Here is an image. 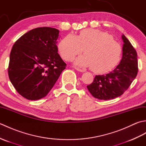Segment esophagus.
I'll return each instance as SVG.
<instances>
[{"label": "esophagus", "mask_w": 146, "mask_h": 146, "mask_svg": "<svg viewBox=\"0 0 146 146\" xmlns=\"http://www.w3.org/2000/svg\"><path fill=\"white\" fill-rule=\"evenodd\" d=\"M75 69L76 70V71H80V72H82V73H83V72H84V70H81V69H80V68H75Z\"/></svg>", "instance_id": "obj_1"}]
</instances>
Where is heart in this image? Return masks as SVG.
<instances>
[{
	"instance_id": "heart-1",
	"label": "heart",
	"mask_w": 146,
	"mask_h": 146,
	"mask_svg": "<svg viewBox=\"0 0 146 146\" xmlns=\"http://www.w3.org/2000/svg\"><path fill=\"white\" fill-rule=\"evenodd\" d=\"M74 61L77 66L91 67L95 73L110 71L120 60L122 48L112 36L102 31L95 29L82 30L76 36L68 35L61 40L58 50L64 60L70 61L82 52Z\"/></svg>"
}]
</instances>
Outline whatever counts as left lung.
<instances>
[{
    "mask_svg": "<svg viewBox=\"0 0 146 146\" xmlns=\"http://www.w3.org/2000/svg\"><path fill=\"white\" fill-rule=\"evenodd\" d=\"M122 39L123 44L120 63L109 73L96 75L94 82L87 86L93 97L99 100H110L122 95L137 75V52L124 35Z\"/></svg>",
    "mask_w": 146,
    "mask_h": 146,
    "instance_id": "8db88e82",
    "label": "left lung"
}]
</instances>
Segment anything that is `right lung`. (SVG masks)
<instances>
[{
	"mask_svg": "<svg viewBox=\"0 0 146 146\" xmlns=\"http://www.w3.org/2000/svg\"><path fill=\"white\" fill-rule=\"evenodd\" d=\"M59 33L52 27H38L22 36L12 48L9 79L17 92L26 99L44 97L66 68L58 52Z\"/></svg>",
	"mask_w": 146,
	"mask_h": 146,
	"instance_id": "1",
	"label": "right lung"
}]
</instances>
